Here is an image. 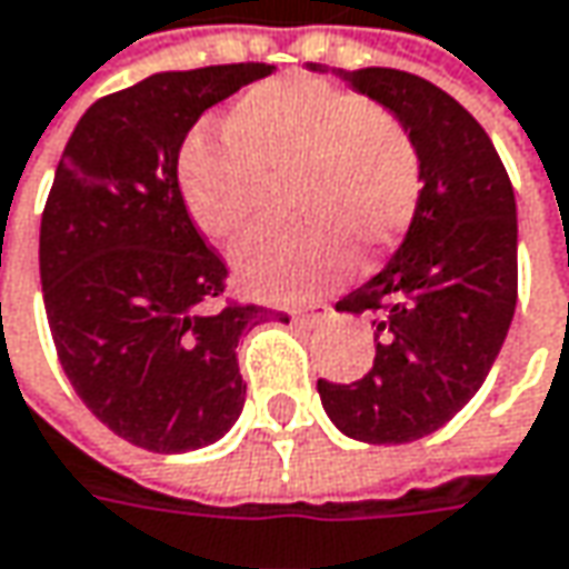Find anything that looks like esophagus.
<instances>
[{"label": "esophagus", "mask_w": 569, "mask_h": 569, "mask_svg": "<svg viewBox=\"0 0 569 569\" xmlns=\"http://www.w3.org/2000/svg\"><path fill=\"white\" fill-rule=\"evenodd\" d=\"M295 323H303V327H313V323H320V320H329L332 317V307L329 303H307V307H298L295 313Z\"/></svg>", "instance_id": "esophagus-1"}]
</instances>
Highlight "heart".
<instances>
[{"label": "heart", "instance_id": "heart-1", "mask_svg": "<svg viewBox=\"0 0 569 569\" xmlns=\"http://www.w3.org/2000/svg\"><path fill=\"white\" fill-rule=\"evenodd\" d=\"M227 143L188 137L179 186L204 237L240 242L266 186L281 191L288 230L237 249L233 271L249 295L295 303L336 288L361 256H381L407 233L422 172L407 128L352 89L313 76L252 86L227 111Z\"/></svg>", "mask_w": 569, "mask_h": 569}]
</instances>
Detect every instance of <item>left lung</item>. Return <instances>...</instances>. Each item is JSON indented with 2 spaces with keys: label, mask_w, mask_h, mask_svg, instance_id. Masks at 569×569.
Here are the masks:
<instances>
[{
  "label": "left lung",
  "mask_w": 569,
  "mask_h": 569,
  "mask_svg": "<svg viewBox=\"0 0 569 569\" xmlns=\"http://www.w3.org/2000/svg\"><path fill=\"white\" fill-rule=\"evenodd\" d=\"M332 72L407 128L422 191L390 262L336 303L375 313V365L317 390L342 436L403 445L465 410L506 342L519 295L516 194L487 130L439 86L387 67Z\"/></svg>",
  "instance_id": "1"
}]
</instances>
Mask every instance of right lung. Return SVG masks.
Masks as SVG:
<instances>
[{"instance_id": "obj_1", "label": "right lung", "mask_w": 569, "mask_h": 569, "mask_svg": "<svg viewBox=\"0 0 569 569\" xmlns=\"http://www.w3.org/2000/svg\"><path fill=\"white\" fill-rule=\"evenodd\" d=\"M271 70L153 72L96 101L57 166L41 217L50 336L79 400L137 448H204L246 403L237 346L271 310L213 307L227 266L188 217L179 153L211 104Z\"/></svg>"}]
</instances>
